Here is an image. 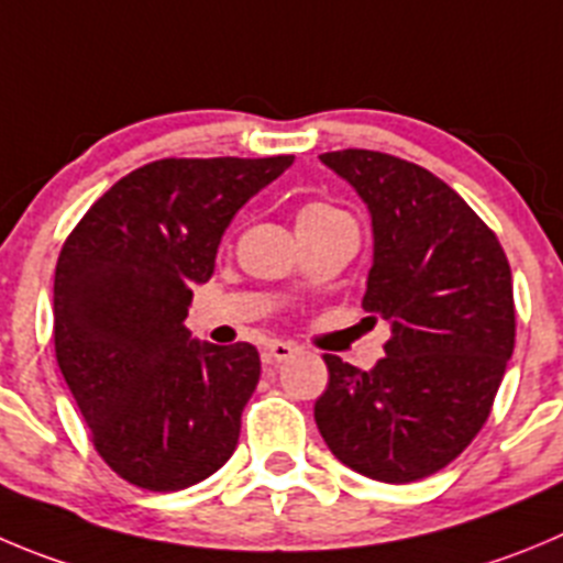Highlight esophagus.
Returning <instances> with one entry per match:
<instances>
[{
  "label": "esophagus",
  "mask_w": 563,
  "mask_h": 563,
  "mask_svg": "<svg viewBox=\"0 0 563 563\" xmlns=\"http://www.w3.org/2000/svg\"><path fill=\"white\" fill-rule=\"evenodd\" d=\"M294 353H297V350H294V344H286V341H269L264 355L269 364H283V361L291 358Z\"/></svg>",
  "instance_id": "obj_1"
}]
</instances>
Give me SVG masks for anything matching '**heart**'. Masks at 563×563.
<instances>
[{
    "instance_id": "b5f03b06",
    "label": "heart",
    "mask_w": 563,
    "mask_h": 563,
    "mask_svg": "<svg viewBox=\"0 0 563 563\" xmlns=\"http://www.w3.org/2000/svg\"><path fill=\"white\" fill-rule=\"evenodd\" d=\"M330 217H339V210H333L324 202H308L297 210V224L322 222V219H330Z\"/></svg>"
}]
</instances>
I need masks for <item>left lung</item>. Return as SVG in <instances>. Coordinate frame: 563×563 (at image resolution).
<instances>
[{
  "label": "left lung",
  "mask_w": 563,
  "mask_h": 563,
  "mask_svg": "<svg viewBox=\"0 0 563 563\" xmlns=\"http://www.w3.org/2000/svg\"><path fill=\"white\" fill-rule=\"evenodd\" d=\"M319 161L369 210L364 308L391 339L369 372L324 355L330 383L313 419L350 470L422 481L459 459L492 411L514 353L511 266L475 210L417 163L372 150Z\"/></svg>",
  "instance_id": "left-lung-1"
}]
</instances>
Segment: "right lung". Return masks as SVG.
<instances>
[{"label": "right lung", "instance_id": "add662e5", "mask_svg": "<svg viewBox=\"0 0 563 563\" xmlns=\"http://www.w3.org/2000/svg\"><path fill=\"white\" fill-rule=\"evenodd\" d=\"M291 155L166 157L104 191L55 269V355L104 464L180 492L233 455L261 377L257 350L191 339L194 286L233 217Z\"/></svg>", "mask_w": 563, "mask_h": 563}]
</instances>
